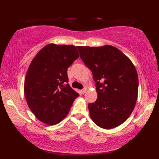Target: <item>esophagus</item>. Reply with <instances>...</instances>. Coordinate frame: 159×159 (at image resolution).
I'll return each mask as SVG.
<instances>
[{"instance_id": "esophagus-1", "label": "esophagus", "mask_w": 159, "mask_h": 159, "mask_svg": "<svg viewBox=\"0 0 159 159\" xmlns=\"http://www.w3.org/2000/svg\"><path fill=\"white\" fill-rule=\"evenodd\" d=\"M87 89L86 88H84V89H83L82 90H81V92L83 93H86V92H87Z\"/></svg>"}]
</instances>
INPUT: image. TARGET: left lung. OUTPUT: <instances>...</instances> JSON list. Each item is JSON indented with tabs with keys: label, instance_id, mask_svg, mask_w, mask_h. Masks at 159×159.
I'll list each match as a JSON object with an SVG mask.
<instances>
[{
	"label": "left lung",
	"instance_id": "8db88e82",
	"mask_svg": "<svg viewBox=\"0 0 159 159\" xmlns=\"http://www.w3.org/2000/svg\"><path fill=\"white\" fill-rule=\"evenodd\" d=\"M77 48L96 83L98 98L88 104L91 118L104 129L120 126L129 117L136 104L139 80L135 67L112 46Z\"/></svg>",
	"mask_w": 159,
	"mask_h": 159
}]
</instances>
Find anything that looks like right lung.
I'll return each instance as SVG.
<instances>
[{
    "label": "right lung",
    "mask_w": 159,
    "mask_h": 159,
    "mask_svg": "<svg viewBox=\"0 0 159 159\" xmlns=\"http://www.w3.org/2000/svg\"><path fill=\"white\" fill-rule=\"evenodd\" d=\"M79 57L74 46L49 43L32 60L25 76L24 92L29 109L42 122L59 124L79 96L66 84L67 70Z\"/></svg>",
    "instance_id": "right-lung-1"
}]
</instances>
